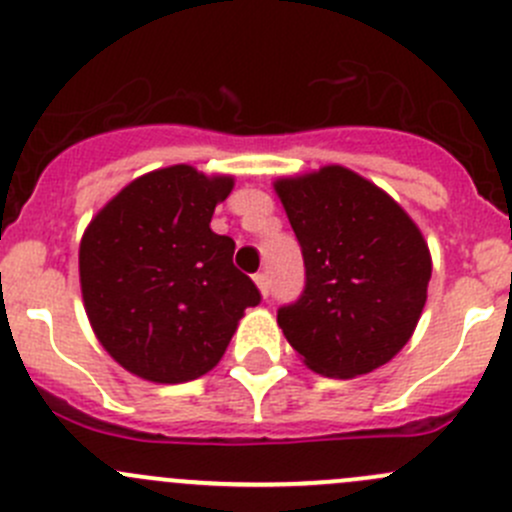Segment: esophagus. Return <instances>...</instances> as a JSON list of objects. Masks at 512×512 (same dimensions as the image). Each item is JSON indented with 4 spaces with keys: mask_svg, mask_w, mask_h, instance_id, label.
Wrapping results in <instances>:
<instances>
[{
    "mask_svg": "<svg viewBox=\"0 0 512 512\" xmlns=\"http://www.w3.org/2000/svg\"><path fill=\"white\" fill-rule=\"evenodd\" d=\"M255 285H257V289H260V294L262 297H270V280H267V275L265 272H260V275H255Z\"/></svg>",
    "mask_w": 512,
    "mask_h": 512,
    "instance_id": "1",
    "label": "esophagus"
}]
</instances>
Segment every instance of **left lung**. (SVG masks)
Masks as SVG:
<instances>
[{
    "mask_svg": "<svg viewBox=\"0 0 512 512\" xmlns=\"http://www.w3.org/2000/svg\"><path fill=\"white\" fill-rule=\"evenodd\" d=\"M302 245L307 287L277 312L289 347L312 371L354 379L389 364L428 297L431 250L386 190L344 165L272 183Z\"/></svg>",
    "mask_w": 512,
    "mask_h": 512,
    "instance_id": "8db88e82",
    "label": "left lung"
}]
</instances>
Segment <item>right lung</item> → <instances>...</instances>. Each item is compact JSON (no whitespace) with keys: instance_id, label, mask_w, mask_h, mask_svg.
Wrapping results in <instances>:
<instances>
[{"instance_id":"obj_1","label":"right lung","mask_w":512,"mask_h":512,"mask_svg":"<svg viewBox=\"0 0 512 512\" xmlns=\"http://www.w3.org/2000/svg\"><path fill=\"white\" fill-rule=\"evenodd\" d=\"M235 175L168 165L131 180L86 225L79 282L101 347L153 384L200 379L223 359L260 292L235 242L210 230Z\"/></svg>"}]
</instances>
